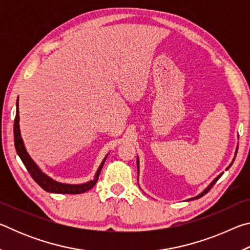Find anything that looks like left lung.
<instances>
[{
  "label": "left lung",
  "mask_w": 250,
  "mask_h": 250,
  "mask_svg": "<svg viewBox=\"0 0 250 250\" xmlns=\"http://www.w3.org/2000/svg\"><path fill=\"white\" fill-rule=\"evenodd\" d=\"M237 150H238V145H237V146H236V151H235V156H234V159H232V161H231V163L229 164V166H228L227 167H226V170L225 171H227L228 170V168H229L230 167H231V164L232 163H234V160H235V158H236V154H237ZM137 167H138V184H139V174H140V161H139V156H137ZM224 174V172H222L221 173V174H219V175H217L216 177H215V179L213 180V181H211L210 182V183L208 184V185H207V188H205L204 189H203V191L200 193V194H197V195L196 196H194V197H191V198H188V201H193V200H197V198H200V197H202V196H204L205 195V194L207 193V192H208L209 191V189L211 188H213V185L215 184V183H216V182H217V180L219 179V177H221L222 175Z\"/></svg>",
  "instance_id": "left-lung-1"
}]
</instances>
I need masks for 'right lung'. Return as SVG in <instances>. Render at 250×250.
<instances>
[{"instance_id": "add662e5", "label": "right lung", "mask_w": 250, "mask_h": 250, "mask_svg": "<svg viewBox=\"0 0 250 250\" xmlns=\"http://www.w3.org/2000/svg\"><path fill=\"white\" fill-rule=\"evenodd\" d=\"M14 145L16 152H18L19 156L22 160L24 163L25 167L27 168V171L33 180L39 184L42 188L45 189L46 192L49 193H57V194H82L87 191H89L95 186V184L98 181L99 174L101 172V168H103L104 161L107 159L108 154L104 156L103 162L100 163L98 170L95 173L94 180H90L86 182V183L82 184H67V183H62V182L55 181L52 177L48 176L47 174L41 170V167L35 163L31 155L28 154V152L25 147L24 141L22 139V135H21V129H20V111H19V98L16 101V116H15V121H14Z\"/></svg>"}]
</instances>
